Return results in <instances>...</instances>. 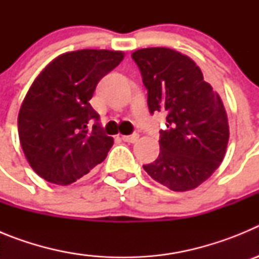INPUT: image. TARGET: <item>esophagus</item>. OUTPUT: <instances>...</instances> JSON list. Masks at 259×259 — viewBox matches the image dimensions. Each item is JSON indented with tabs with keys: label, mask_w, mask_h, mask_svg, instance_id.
Masks as SVG:
<instances>
[{
	"label": "esophagus",
	"mask_w": 259,
	"mask_h": 259,
	"mask_svg": "<svg viewBox=\"0 0 259 259\" xmlns=\"http://www.w3.org/2000/svg\"><path fill=\"white\" fill-rule=\"evenodd\" d=\"M122 140L125 141V143H136L137 140H139V135L137 134H132V135H124V136H122Z\"/></svg>",
	"instance_id": "esophagus-1"
}]
</instances>
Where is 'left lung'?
Listing matches in <instances>:
<instances>
[{
  "mask_svg": "<svg viewBox=\"0 0 259 259\" xmlns=\"http://www.w3.org/2000/svg\"><path fill=\"white\" fill-rule=\"evenodd\" d=\"M148 89L150 113L166 111L159 155L144 170L175 192L197 188L221 166L230 127L221 97L188 56L168 48L132 53Z\"/></svg>",
  "mask_w": 259,
  "mask_h": 259,
  "instance_id": "8db88e82",
  "label": "left lung"
}]
</instances>
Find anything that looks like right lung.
I'll list each match as a JSON object with an SVG mask.
<instances>
[{
  "label": "right lung",
  "mask_w": 259,
  "mask_h": 259,
  "mask_svg": "<svg viewBox=\"0 0 259 259\" xmlns=\"http://www.w3.org/2000/svg\"><path fill=\"white\" fill-rule=\"evenodd\" d=\"M124 53L83 49L61 54L41 71L18 115L20 145L32 170L49 183L68 185L101 163L113 146L89 100L98 81ZM96 120L92 130L88 125Z\"/></svg>",
  "instance_id": "obj_1"
}]
</instances>
